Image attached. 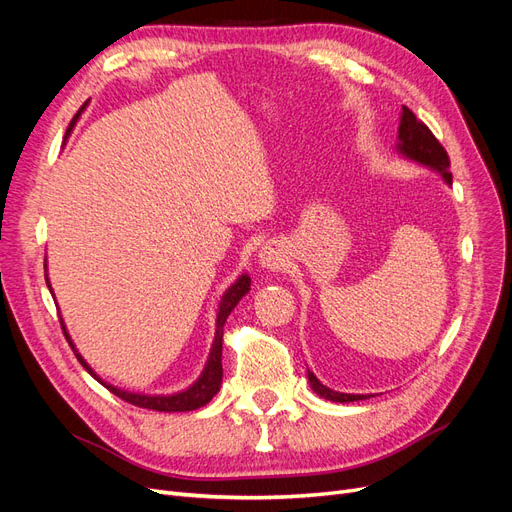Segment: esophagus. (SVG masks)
<instances>
[{"mask_svg": "<svg viewBox=\"0 0 512 512\" xmlns=\"http://www.w3.org/2000/svg\"><path fill=\"white\" fill-rule=\"evenodd\" d=\"M258 260H260V265L262 267H267V269H280L282 265H284V260H286V256H284V250L277 243H269V245H265L262 247V250L258 252Z\"/></svg>", "mask_w": 512, "mask_h": 512, "instance_id": "esophagus-1", "label": "esophagus"}]
</instances>
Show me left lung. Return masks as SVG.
Wrapping results in <instances>:
<instances>
[{
    "mask_svg": "<svg viewBox=\"0 0 512 512\" xmlns=\"http://www.w3.org/2000/svg\"><path fill=\"white\" fill-rule=\"evenodd\" d=\"M397 153L401 158H406L410 162L421 164L433 173H438L446 185H453V175L448 166V156L444 147L438 143V138L431 134V130L425 126L423 121H418L414 113L408 106H401L399 113V128H397ZM307 380L312 391L324 399L335 401V404H348V401H359V399H369L371 395H352V393H339L324 386L316 376L314 371L307 369Z\"/></svg>",
    "mask_w": 512,
    "mask_h": 512,
    "instance_id": "obj_1",
    "label": "left lung"
}]
</instances>
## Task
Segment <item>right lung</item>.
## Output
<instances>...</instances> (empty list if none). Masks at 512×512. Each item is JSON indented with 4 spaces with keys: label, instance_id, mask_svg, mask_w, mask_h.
<instances>
[{
    "label": "right lung",
    "instance_id": "obj_1",
    "mask_svg": "<svg viewBox=\"0 0 512 512\" xmlns=\"http://www.w3.org/2000/svg\"><path fill=\"white\" fill-rule=\"evenodd\" d=\"M87 102L81 106V111L74 115L70 128L66 134L72 132V128L76 126V121H79L81 113L85 111ZM46 269V265H44ZM46 277V286H49L51 294H53V288H51V282H49V273L44 275ZM250 286H252V280L250 275L247 273H241L237 277L235 284H230L228 290L222 294V301H220V307H218V318H215V337H213V344H211V350H209V356H207V363L203 367V371H200V376L188 386V389L183 391H177V393H170V395H147V393H134V391H126V389H117L115 384L111 382H104L94 369H91V365L83 359L81 352L76 350L74 342L70 333L66 331V324L64 320H61V329H64V335L68 339L70 348L74 350L76 359H79V363L89 371L91 376H94L102 386H106L108 391H111L113 395L121 397L123 401H128V404L132 406H138V408H147V410H156V412H190V410H198L207 406L209 401L213 399V395H218L220 386H222V337H224V324H226V318L230 316L232 309L237 307V303L245 297L247 292H250Z\"/></svg>",
    "mask_w": 512,
    "mask_h": 512
}]
</instances>
